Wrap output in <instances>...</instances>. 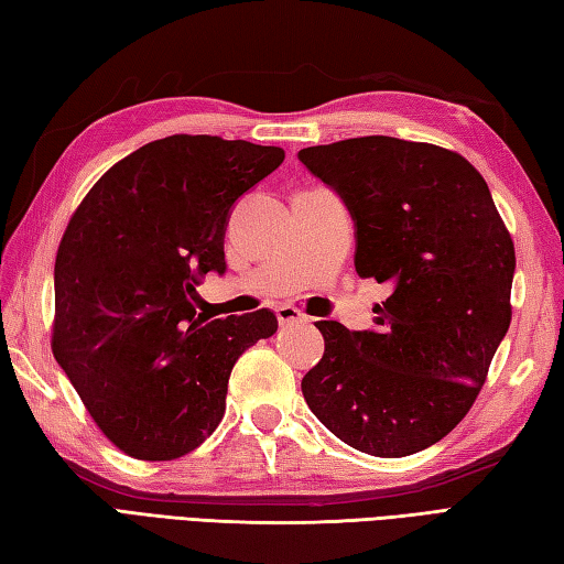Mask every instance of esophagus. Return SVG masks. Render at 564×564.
Instances as JSON below:
<instances>
[{"mask_svg":"<svg viewBox=\"0 0 564 564\" xmlns=\"http://www.w3.org/2000/svg\"><path fill=\"white\" fill-rule=\"evenodd\" d=\"M275 317H279V322L283 327L289 325H303V322H307L310 317L303 313V310H297L295 305H279L275 307Z\"/></svg>","mask_w":564,"mask_h":564,"instance_id":"obj_1","label":"esophagus"}]
</instances>
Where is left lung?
<instances>
[{"instance_id": "1", "label": "left lung", "mask_w": 564, "mask_h": 564, "mask_svg": "<svg viewBox=\"0 0 564 564\" xmlns=\"http://www.w3.org/2000/svg\"><path fill=\"white\" fill-rule=\"evenodd\" d=\"M341 196L356 273L390 283L376 329L315 322L303 378L313 414L351 448L402 458L470 412L511 322L517 254L487 182L458 152L388 135L297 152Z\"/></svg>"}]
</instances>
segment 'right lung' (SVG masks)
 I'll return each instance as SVG.
<instances>
[{"label":"right lung","mask_w":564,"mask_h":564,"mask_svg":"<svg viewBox=\"0 0 564 564\" xmlns=\"http://www.w3.org/2000/svg\"><path fill=\"white\" fill-rule=\"evenodd\" d=\"M285 152L218 135L148 142L106 172L55 259L53 354L97 426L138 460H174L220 424L227 378L275 315H196V285L225 271L239 196Z\"/></svg>","instance_id":"1"}]
</instances>
